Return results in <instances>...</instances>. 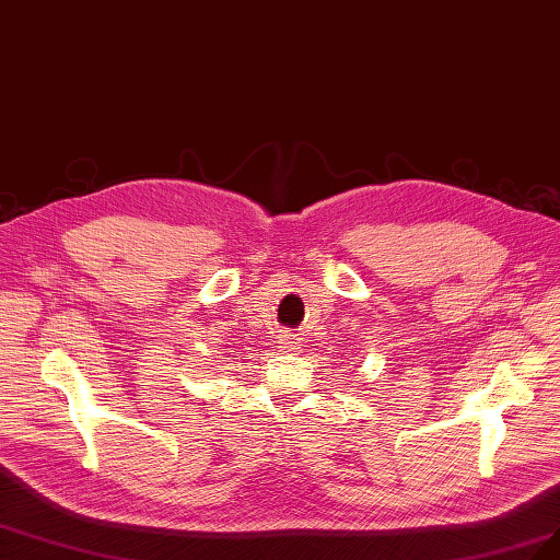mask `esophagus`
I'll use <instances>...</instances> for the list:
<instances>
[{
    "instance_id": "esophagus-1",
    "label": "esophagus",
    "mask_w": 560,
    "mask_h": 560,
    "mask_svg": "<svg viewBox=\"0 0 560 560\" xmlns=\"http://www.w3.org/2000/svg\"><path fill=\"white\" fill-rule=\"evenodd\" d=\"M284 345H287V349H296L294 338H287V335H284Z\"/></svg>"
}]
</instances>
